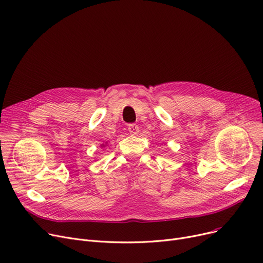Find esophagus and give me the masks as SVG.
Wrapping results in <instances>:
<instances>
[{"instance_id":"esophagus-1","label":"esophagus","mask_w":263,"mask_h":263,"mask_svg":"<svg viewBox=\"0 0 263 263\" xmlns=\"http://www.w3.org/2000/svg\"><path fill=\"white\" fill-rule=\"evenodd\" d=\"M128 131L130 132L131 135H135V134L139 133L140 128H139V125H136V124H129L128 125Z\"/></svg>"}]
</instances>
